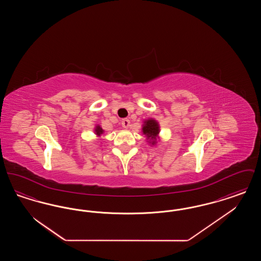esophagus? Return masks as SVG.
Returning <instances> with one entry per match:
<instances>
[{"mask_svg": "<svg viewBox=\"0 0 261 261\" xmlns=\"http://www.w3.org/2000/svg\"><path fill=\"white\" fill-rule=\"evenodd\" d=\"M121 125H122V127L125 128V129L129 128V126H130V120L127 119V118H125V119H123V120L121 121Z\"/></svg>", "mask_w": 261, "mask_h": 261, "instance_id": "34e87169", "label": "esophagus"}]
</instances>
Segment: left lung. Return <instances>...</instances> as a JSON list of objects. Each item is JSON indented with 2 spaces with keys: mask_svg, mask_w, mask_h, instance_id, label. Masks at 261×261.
I'll use <instances>...</instances> for the list:
<instances>
[{
  "mask_svg": "<svg viewBox=\"0 0 261 261\" xmlns=\"http://www.w3.org/2000/svg\"><path fill=\"white\" fill-rule=\"evenodd\" d=\"M142 132L146 136L147 142L150 146H155L158 140L161 139L160 123L153 118H148L144 120V124L142 125Z\"/></svg>",
  "mask_w": 261,
  "mask_h": 261,
  "instance_id": "1",
  "label": "left lung"
}]
</instances>
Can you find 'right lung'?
<instances>
[{"label": "right lung", "instance_id": "1", "mask_svg": "<svg viewBox=\"0 0 261 261\" xmlns=\"http://www.w3.org/2000/svg\"><path fill=\"white\" fill-rule=\"evenodd\" d=\"M103 132H105V131H103V129L100 127V125L97 124L95 126V128H94V133H95L96 136H101V134H102Z\"/></svg>", "mask_w": 261, "mask_h": 261}]
</instances>
